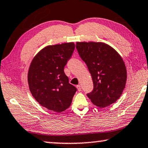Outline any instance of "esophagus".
<instances>
[{
    "label": "esophagus",
    "mask_w": 148,
    "mask_h": 148,
    "mask_svg": "<svg viewBox=\"0 0 148 148\" xmlns=\"http://www.w3.org/2000/svg\"><path fill=\"white\" fill-rule=\"evenodd\" d=\"M77 90H79V91L80 92V91H81V85H77Z\"/></svg>",
    "instance_id": "esophagus-1"
}]
</instances>
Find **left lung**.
Returning <instances> with one entry per match:
<instances>
[{"label":"left lung","mask_w":148,"mask_h":148,"mask_svg":"<svg viewBox=\"0 0 148 148\" xmlns=\"http://www.w3.org/2000/svg\"><path fill=\"white\" fill-rule=\"evenodd\" d=\"M76 48L94 83V89L87 96L100 108L115 103L122 94L127 81L122 58L112 47L102 42H77Z\"/></svg>","instance_id":"1"}]
</instances>
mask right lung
<instances>
[{
    "instance_id": "add662e5",
    "label": "right lung",
    "mask_w": 148,
    "mask_h": 148,
    "mask_svg": "<svg viewBox=\"0 0 148 148\" xmlns=\"http://www.w3.org/2000/svg\"><path fill=\"white\" fill-rule=\"evenodd\" d=\"M75 49L73 42L48 45L31 62L28 83L32 96L47 109L60 112L71 105L77 88L69 83L64 67Z\"/></svg>"
}]
</instances>
